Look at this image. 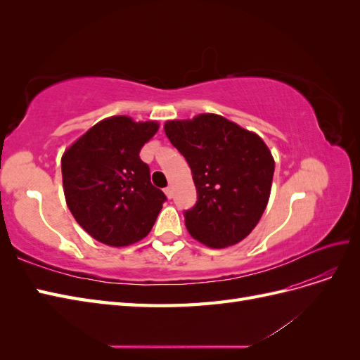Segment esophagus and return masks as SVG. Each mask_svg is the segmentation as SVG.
I'll use <instances>...</instances> for the list:
<instances>
[{"mask_svg": "<svg viewBox=\"0 0 360 360\" xmlns=\"http://www.w3.org/2000/svg\"><path fill=\"white\" fill-rule=\"evenodd\" d=\"M165 195H167L168 198H172V197H174V191H172L171 186H168V188L165 189Z\"/></svg>", "mask_w": 360, "mask_h": 360, "instance_id": "obj_1", "label": "esophagus"}]
</instances>
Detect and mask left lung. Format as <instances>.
Segmentation results:
<instances>
[{
	"label": "left lung",
	"mask_w": 360,
	"mask_h": 360,
	"mask_svg": "<svg viewBox=\"0 0 360 360\" xmlns=\"http://www.w3.org/2000/svg\"><path fill=\"white\" fill-rule=\"evenodd\" d=\"M168 139L188 160L198 201L184 213L189 234L222 249L242 242L263 216L275 159L255 132L217 114H198L163 124Z\"/></svg>",
	"instance_id": "1"
}]
</instances>
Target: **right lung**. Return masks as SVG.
Here are the masks:
<instances>
[{
  "label": "right lung",
  "mask_w": 360,
  "mask_h": 360,
  "mask_svg": "<svg viewBox=\"0 0 360 360\" xmlns=\"http://www.w3.org/2000/svg\"><path fill=\"white\" fill-rule=\"evenodd\" d=\"M158 130L156 120L112 115L63 153L64 198L76 222L97 242L129 246L153 228L167 197L151 184L139 151Z\"/></svg>",
  "instance_id": "add662e5"
}]
</instances>
